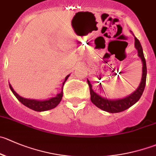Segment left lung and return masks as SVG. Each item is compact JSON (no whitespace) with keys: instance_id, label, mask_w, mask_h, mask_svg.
I'll use <instances>...</instances> for the list:
<instances>
[{"instance_id":"left-lung-1","label":"left lung","mask_w":156,"mask_h":156,"mask_svg":"<svg viewBox=\"0 0 156 156\" xmlns=\"http://www.w3.org/2000/svg\"><path fill=\"white\" fill-rule=\"evenodd\" d=\"M134 38L135 47L137 50L138 56L142 60V74L140 84L133 93L124 98H120V99H107L106 97H103L102 96L96 93V92L93 91V90L92 89L93 86L90 83V81L87 80V83H88L89 87H90V96H91L90 99H91L92 103L102 110L110 112V113L122 112V111L131 107L136 103H137L142 96L144 90H145L146 83V75H147L146 59L144 57L143 50H142V47L140 42L135 36Z\"/></svg>"}]
</instances>
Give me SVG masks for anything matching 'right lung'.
I'll list each match as a JSON object with an SVG mask.
<instances>
[{
	"instance_id": "1",
	"label": "right lung",
	"mask_w": 156,
	"mask_h": 156,
	"mask_svg": "<svg viewBox=\"0 0 156 156\" xmlns=\"http://www.w3.org/2000/svg\"><path fill=\"white\" fill-rule=\"evenodd\" d=\"M69 76V74L66 76L65 80L63 81V87ZM9 86H10V90L12 91V93H14V96L17 97V99H18L19 101H20L22 104H23L25 106L30 108V109H33V110L37 111V112H44V111L50 110V109H53V108L56 107V106L60 103L62 97H63V90H62V91L60 92V93L57 94V96H54V97L50 98V99H44V100L34 99H27V98L22 97V96H20V95L17 94V93L14 91V90L13 89V87H11V85H10V83H9Z\"/></svg>"
}]
</instances>
